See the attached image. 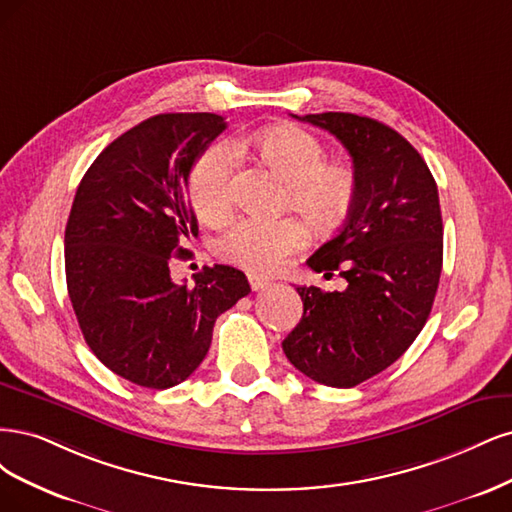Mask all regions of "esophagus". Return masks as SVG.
<instances>
[{
    "instance_id": "obj_1",
    "label": "esophagus",
    "mask_w": 512,
    "mask_h": 512,
    "mask_svg": "<svg viewBox=\"0 0 512 512\" xmlns=\"http://www.w3.org/2000/svg\"><path fill=\"white\" fill-rule=\"evenodd\" d=\"M249 285L253 291H261L270 285V278H263L259 274H249Z\"/></svg>"
}]
</instances>
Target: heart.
I'll list each match as a JSON object with an SVG mask.
<instances>
[{
	"label": "heart",
	"mask_w": 512,
	"mask_h": 512,
	"mask_svg": "<svg viewBox=\"0 0 512 512\" xmlns=\"http://www.w3.org/2000/svg\"><path fill=\"white\" fill-rule=\"evenodd\" d=\"M257 151L285 178L289 202L315 227H332L355 204L357 174L346 163H325L323 142L298 125H276L255 138ZM236 153L229 142H214L195 161L191 200L204 219H219L232 202ZM308 229L298 219L246 217L219 240V251L249 272H276L308 244Z\"/></svg>",
	"instance_id": "1"
}]
</instances>
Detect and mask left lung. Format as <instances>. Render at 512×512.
Returning <instances> with one entry per match:
<instances>
[{"instance_id": "8db88e82", "label": "left lung", "mask_w": 512, "mask_h": 512, "mask_svg": "<svg viewBox=\"0 0 512 512\" xmlns=\"http://www.w3.org/2000/svg\"><path fill=\"white\" fill-rule=\"evenodd\" d=\"M295 119L336 136L353 159L357 197L340 232L308 266L346 287H298L302 321L283 340L312 381L349 389L389 368L415 342L442 270V214L423 157L389 125L351 112Z\"/></svg>"}]
</instances>
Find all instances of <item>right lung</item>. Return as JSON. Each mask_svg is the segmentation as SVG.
Segmentation results:
<instances>
[{"mask_svg": "<svg viewBox=\"0 0 512 512\" xmlns=\"http://www.w3.org/2000/svg\"><path fill=\"white\" fill-rule=\"evenodd\" d=\"M225 129L212 112L157 114L100 153L76 189L65 225V280L89 349L125 381L168 389L210 349L221 312L251 293L229 266L176 285L170 261L197 236L189 174Z\"/></svg>", "mask_w": 512, "mask_h": 512, "instance_id": "right-lung-1", "label": "right lung"}]
</instances>
